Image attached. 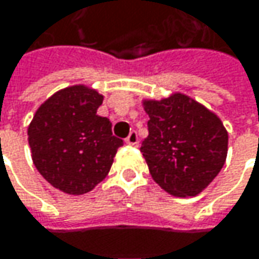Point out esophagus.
I'll return each mask as SVG.
<instances>
[{"instance_id":"obj_1","label":"esophagus","mask_w":259,"mask_h":259,"mask_svg":"<svg viewBox=\"0 0 259 259\" xmlns=\"http://www.w3.org/2000/svg\"><path fill=\"white\" fill-rule=\"evenodd\" d=\"M126 144H129L132 147H136L139 144V139H138V133L136 132H130V135L126 138Z\"/></svg>"}]
</instances>
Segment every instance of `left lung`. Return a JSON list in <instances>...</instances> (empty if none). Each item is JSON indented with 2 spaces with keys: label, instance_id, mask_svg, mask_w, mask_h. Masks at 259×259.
Here are the masks:
<instances>
[{
  "label": "left lung",
  "instance_id": "obj_1",
  "mask_svg": "<svg viewBox=\"0 0 259 259\" xmlns=\"http://www.w3.org/2000/svg\"><path fill=\"white\" fill-rule=\"evenodd\" d=\"M142 104L150 120L141 151L153 179L177 197L200 194L227 158L228 133L223 121L182 93Z\"/></svg>",
  "mask_w": 259,
  "mask_h": 259
}]
</instances>
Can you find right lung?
<instances>
[{"mask_svg": "<svg viewBox=\"0 0 259 259\" xmlns=\"http://www.w3.org/2000/svg\"><path fill=\"white\" fill-rule=\"evenodd\" d=\"M104 96L77 84L52 95L36 109L28 142L36 170L55 188L81 196L108 175L123 141L98 115Z\"/></svg>", "mask_w": 259, "mask_h": 259, "instance_id": "obj_1", "label": "right lung"}]
</instances>
